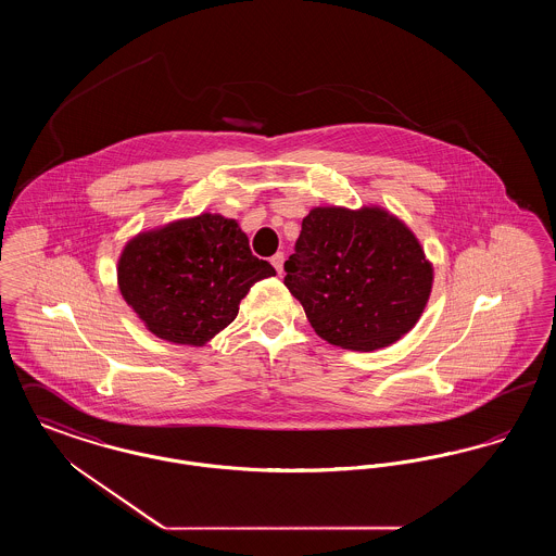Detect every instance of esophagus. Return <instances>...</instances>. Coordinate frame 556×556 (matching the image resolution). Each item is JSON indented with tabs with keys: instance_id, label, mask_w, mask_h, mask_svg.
Here are the masks:
<instances>
[{
	"instance_id": "1",
	"label": "esophagus",
	"mask_w": 556,
	"mask_h": 556,
	"mask_svg": "<svg viewBox=\"0 0 556 556\" xmlns=\"http://www.w3.org/2000/svg\"><path fill=\"white\" fill-rule=\"evenodd\" d=\"M283 261H286V256H283V252H277L273 258H270V265L275 266V270L281 275L283 273Z\"/></svg>"
}]
</instances>
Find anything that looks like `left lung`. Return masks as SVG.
<instances>
[{
    "mask_svg": "<svg viewBox=\"0 0 556 556\" xmlns=\"http://www.w3.org/2000/svg\"><path fill=\"white\" fill-rule=\"evenodd\" d=\"M286 273L283 283L318 338L361 352L408 333L433 286V265L419 239L381 206L313 208Z\"/></svg>",
    "mask_w": 556,
    "mask_h": 556,
    "instance_id": "8db88e82",
    "label": "left lung"
}]
</instances>
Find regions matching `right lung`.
Instances as JSON below:
<instances>
[{
  "instance_id": "obj_1",
  "label": "right lung",
  "mask_w": 556,
  "mask_h": 556,
  "mask_svg": "<svg viewBox=\"0 0 556 556\" xmlns=\"http://www.w3.org/2000/svg\"><path fill=\"white\" fill-rule=\"evenodd\" d=\"M273 275L238 220L211 212L137 233L116 266L132 313L156 338L181 345L211 342L238 317L250 288Z\"/></svg>"
}]
</instances>
